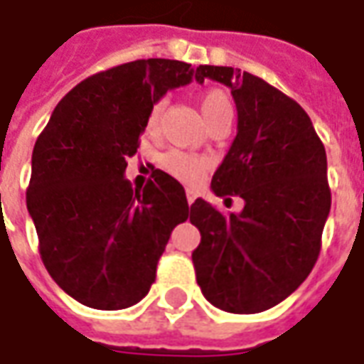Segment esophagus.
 <instances>
[{"mask_svg": "<svg viewBox=\"0 0 364 364\" xmlns=\"http://www.w3.org/2000/svg\"><path fill=\"white\" fill-rule=\"evenodd\" d=\"M186 200H188V204H194V200H196V192L194 190H186Z\"/></svg>", "mask_w": 364, "mask_h": 364, "instance_id": "34e87169", "label": "esophagus"}]
</instances>
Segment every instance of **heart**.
<instances>
[{
  "mask_svg": "<svg viewBox=\"0 0 364 364\" xmlns=\"http://www.w3.org/2000/svg\"><path fill=\"white\" fill-rule=\"evenodd\" d=\"M166 101H156L149 107L146 117V132L156 133L160 129L161 113H164ZM200 109L203 115L208 121V125H215L218 121H231L232 119V103L229 95L220 89H210L203 92L200 97ZM161 168L170 176H174L176 180L184 182V184H196L203 180L204 172L208 168V164L200 156L186 154L180 149H172L161 158Z\"/></svg>",
  "mask_w": 364,
  "mask_h": 364,
  "instance_id": "1",
  "label": "heart"
}]
</instances>
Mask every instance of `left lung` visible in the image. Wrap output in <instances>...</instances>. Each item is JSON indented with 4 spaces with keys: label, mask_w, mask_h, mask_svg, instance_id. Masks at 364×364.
Returning a JSON list of instances; mask_svg holds the SVG:
<instances>
[{
    "label": "left lung",
    "mask_w": 364,
    "mask_h": 364,
    "mask_svg": "<svg viewBox=\"0 0 364 364\" xmlns=\"http://www.w3.org/2000/svg\"><path fill=\"white\" fill-rule=\"evenodd\" d=\"M204 78L227 85L237 105V137L210 188L245 206L237 215L203 198L190 206L200 231L196 282L220 310L257 314L296 291L320 255L330 213L326 149L308 113L263 78L210 64L196 68V80Z\"/></svg>",
    "instance_id": "left-lung-1"
}]
</instances>
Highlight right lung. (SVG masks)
<instances>
[{
	"label": "right lung",
	"instance_id": "add662e5",
	"mask_svg": "<svg viewBox=\"0 0 364 364\" xmlns=\"http://www.w3.org/2000/svg\"><path fill=\"white\" fill-rule=\"evenodd\" d=\"M188 63L147 58L78 82L36 139L26 192L40 257L80 304L123 310L146 298L176 225L188 218L182 184L154 170L144 190L125 180L149 107L188 85Z\"/></svg>",
	"mask_w": 364,
	"mask_h": 364
}]
</instances>
